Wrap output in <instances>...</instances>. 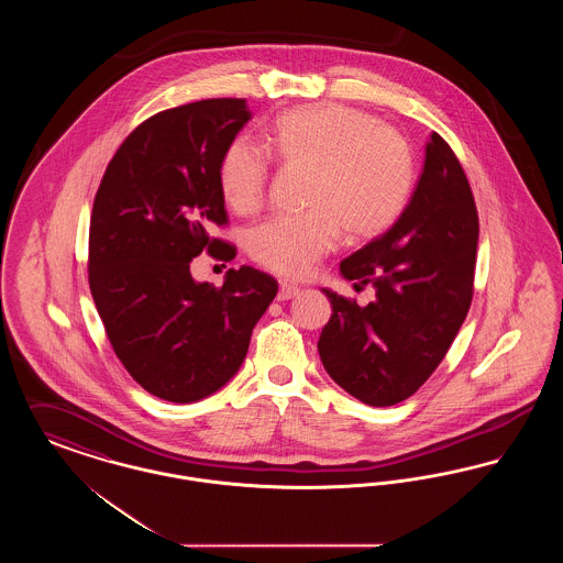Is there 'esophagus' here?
Instances as JSON below:
<instances>
[{
  "instance_id": "1",
  "label": "esophagus",
  "mask_w": 563,
  "mask_h": 563,
  "mask_svg": "<svg viewBox=\"0 0 563 563\" xmlns=\"http://www.w3.org/2000/svg\"><path fill=\"white\" fill-rule=\"evenodd\" d=\"M297 294H299V287H297V285H291V283H280L276 299H278V301H289V299L295 297Z\"/></svg>"
}]
</instances>
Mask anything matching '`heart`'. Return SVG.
Instances as JSON below:
<instances>
[{
    "instance_id": "b5f03b06",
    "label": "heart",
    "mask_w": 563,
    "mask_h": 563,
    "mask_svg": "<svg viewBox=\"0 0 563 563\" xmlns=\"http://www.w3.org/2000/svg\"><path fill=\"white\" fill-rule=\"evenodd\" d=\"M268 152L289 168L310 173L308 213L278 217L249 234V255L287 278H303L346 232L372 241L397 223L416 184L409 143L375 115L349 106H310L278 115L266 131ZM269 158L244 139L232 141L217 166L223 202L253 214L264 202Z\"/></svg>"
}]
</instances>
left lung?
<instances>
[{"instance_id": "1", "label": "left lung", "mask_w": 563, "mask_h": 563, "mask_svg": "<svg viewBox=\"0 0 563 563\" xmlns=\"http://www.w3.org/2000/svg\"><path fill=\"white\" fill-rule=\"evenodd\" d=\"M479 241L475 198L452 147L430 134L416 191L397 223L340 264L358 306L322 289L331 319L319 354L331 379L358 401L388 407L411 397L439 367L473 301Z\"/></svg>"}]
</instances>
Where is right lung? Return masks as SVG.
I'll use <instances>...</instances> for the list:
<instances>
[{"label":"right lung","mask_w":563,"mask_h":563,"mask_svg":"<svg viewBox=\"0 0 563 563\" xmlns=\"http://www.w3.org/2000/svg\"><path fill=\"white\" fill-rule=\"evenodd\" d=\"M249 120L244 99L161 111L124 139L95 196L90 294L126 372L164 401H200L225 386L278 291L251 266L228 269L219 289L189 272L202 251L236 255L211 239L228 223L217 166Z\"/></svg>","instance_id":"1"}]
</instances>
